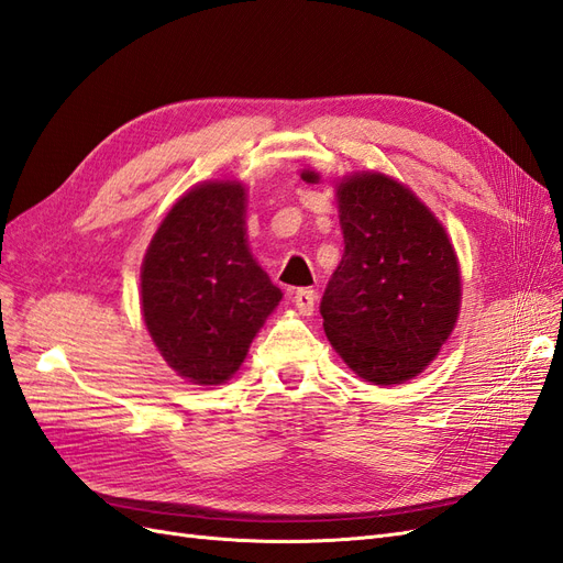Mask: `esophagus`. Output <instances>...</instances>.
Listing matches in <instances>:
<instances>
[{
  "instance_id": "34e87169",
  "label": "esophagus",
  "mask_w": 563,
  "mask_h": 563,
  "mask_svg": "<svg viewBox=\"0 0 563 563\" xmlns=\"http://www.w3.org/2000/svg\"><path fill=\"white\" fill-rule=\"evenodd\" d=\"M294 302L296 308L300 310V314H312L314 312V305H317V294L312 291V288H298L296 296H294Z\"/></svg>"
}]
</instances>
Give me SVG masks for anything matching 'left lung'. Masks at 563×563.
Instances as JSON below:
<instances>
[{"mask_svg": "<svg viewBox=\"0 0 563 563\" xmlns=\"http://www.w3.org/2000/svg\"><path fill=\"white\" fill-rule=\"evenodd\" d=\"M319 183V174L302 172ZM345 253L319 312L333 350L373 385H399L430 366L460 310V267L434 213L383 174L338 185Z\"/></svg>", "mask_w": 563, "mask_h": 563, "instance_id": "left-lung-1", "label": "left lung"}]
</instances>
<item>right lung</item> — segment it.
<instances>
[{
  "label": "right lung",
  "instance_id": "1",
  "mask_svg": "<svg viewBox=\"0 0 563 563\" xmlns=\"http://www.w3.org/2000/svg\"><path fill=\"white\" fill-rule=\"evenodd\" d=\"M242 183H203L166 213L141 269L145 327L180 378L220 385L242 366L282 291L246 244Z\"/></svg>",
  "mask_w": 563,
  "mask_h": 563
}]
</instances>
